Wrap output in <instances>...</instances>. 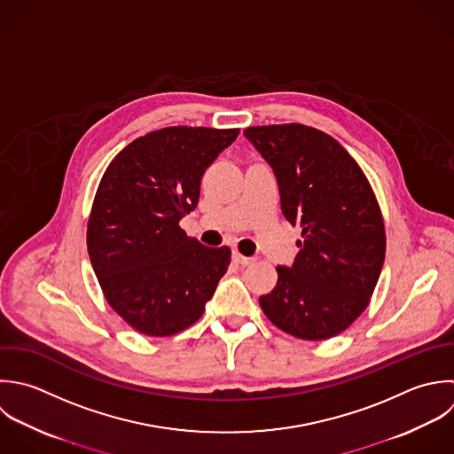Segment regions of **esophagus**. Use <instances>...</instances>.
Returning a JSON list of instances; mask_svg holds the SVG:
<instances>
[{"label":"esophagus","mask_w":454,"mask_h":454,"mask_svg":"<svg viewBox=\"0 0 454 454\" xmlns=\"http://www.w3.org/2000/svg\"><path fill=\"white\" fill-rule=\"evenodd\" d=\"M233 262L239 265H251L254 262V258H249V256L240 254L239 251H233Z\"/></svg>","instance_id":"obj_1"}]
</instances>
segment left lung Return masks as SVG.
I'll return each mask as SVG.
<instances>
[{"label":"left lung","instance_id":"obj_1","mask_svg":"<svg viewBox=\"0 0 454 454\" xmlns=\"http://www.w3.org/2000/svg\"><path fill=\"white\" fill-rule=\"evenodd\" d=\"M246 137L272 166L281 210L302 230L292 267L260 297L286 334L322 341L347 331L368 308L384 258L380 205L356 159L329 134L302 123L247 127Z\"/></svg>","mask_w":454,"mask_h":454}]
</instances>
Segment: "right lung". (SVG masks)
Segmentation results:
<instances>
[{
    "label": "right lung",
    "mask_w": 454,
    "mask_h": 454,
    "mask_svg": "<svg viewBox=\"0 0 454 454\" xmlns=\"http://www.w3.org/2000/svg\"><path fill=\"white\" fill-rule=\"evenodd\" d=\"M239 132L164 127L129 143L100 178L88 254L107 304L141 334L164 338L196 324L228 270L230 247L187 237L180 219L198 205L205 169Z\"/></svg>",
    "instance_id": "1"
}]
</instances>
